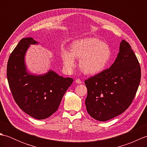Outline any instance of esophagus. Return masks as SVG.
<instances>
[{"label":"esophagus","mask_w":147,"mask_h":147,"mask_svg":"<svg viewBox=\"0 0 147 147\" xmlns=\"http://www.w3.org/2000/svg\"><path fill=\"white\" fill-rule=\"evenodd\" d=\"M75 82H76L77 84H82V81H81L80 79H77V80H76Z\"/></svg>","instance_id":"34e87169"}]
</instances>
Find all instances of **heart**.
<instances>
[{
    "mask_svg": "<svg viewBox=\"0 0 147 147\" xmlns=\"http://www.w3.org/2000/svg\"><path fill=\"white\" fill-rule=\"evenodd\" d=\"M112 51L107 43L96 38H85L74 41L70 52L64 50L61 59L64 66L71 70L76 66L75 59H80V68L88 75L100 73L111 60Z\"/></svg>",
    "mask_w": 147,
    "mask_h": 147,
    "instance_id": "1",
    "label": "heart"
}]
</instances>
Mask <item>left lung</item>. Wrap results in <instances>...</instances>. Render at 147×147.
Listing matches in <instances>:
<instances>
[{
    "mask_svg": "<svg viewBox=\"0 0 147 147\" xmlns=\"http://www.w3.org/2000/svg\"><path fill=\"white\" fill-rule=\"evenodd\" d=\"M140 79L138 59L129 43L123 40L117 58L110 68L85 81L88 113L99 121L120 115L133 102Z\"/></svg>",
    "mask_w": 147,
    "mask_h": 147,
    "instance_id": "left-lung-1",
    "label": "left lung"
}]
</instances>
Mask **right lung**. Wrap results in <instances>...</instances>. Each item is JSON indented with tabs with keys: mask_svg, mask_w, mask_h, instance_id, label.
<instances>
[{
	"mask_svg": "<svg viewBox=\"0 0 147 147\" xmlns=\"http://www.w3.org/2000/svg\"><path fill=\"white\" fill-rule=\"evenodd\" d=\"M33 38H22L12 51L7 65V77L12 95L22 111L36 119H44L57 111L62 98L73 82L52 70L41 75L30 73L25 55Z\"/></svg>",
	"mask_w": 147,
	"mask_h": 147,
	"instance_id": "obj_1",
	"label": "right lung"
}]
</instances>
